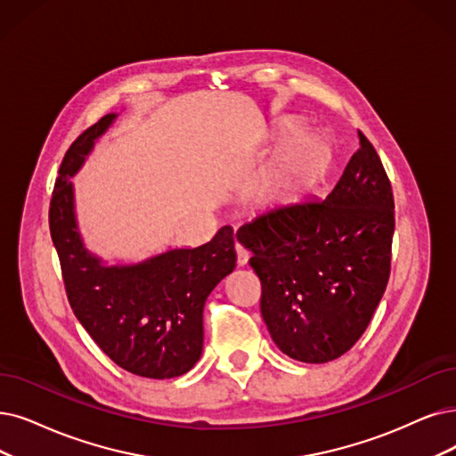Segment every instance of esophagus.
Instances as JSON below:
<instances>
[{
    "label": "esophagus",
    "mask_w": 456,
    "mask_h": 456,
    "mask_svg": "<svg viewBox=\"0 0 456 456\" xmlns=\"http://www.w3.org/2000/svg\"><path fill=\"white\" fill-rule=\"evenodd\" d=\"M235 252H238V265H240V267L247 265V264H248V258H250V252H248L245 247H241L240 243L235 245Z\"/></svg>",
    "instance_id": "34e87169"
}]
</instances>
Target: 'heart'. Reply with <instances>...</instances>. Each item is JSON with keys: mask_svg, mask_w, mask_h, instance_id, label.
Instances as JSON below:
<instances>
[{"mask_svg": "<svg viewBox=\"0 0 456 456\" xmlns=\"http://www.w3.org/2000/svg\"><path fill=\"white\" fill-rule=\"evenodd\" d=\"M327 160V145L314 133H301L289 142L284 172L299 181L314 179Z\"/></svg>", "mask_w": 456, "mask_h": 456, "instance_id": "obj_1", "label": "heart"}]
</instances>
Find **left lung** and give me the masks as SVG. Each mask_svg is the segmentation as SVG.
Listing matches in <instances>:
<instances>
[{
  "label": "left lung",
  "mask_w": 456,
  "mask_h": 456,
  "mask_svg": "<svg viewBox=\"0 0 456 456\" xmlns=\"http://www.w3.org/2000/svg\"><path fill=\"white\" fill-rule=\"evenodd\" d=\"M393 232L391 183L361 131L359 150L323 198L271 208L238 230L282 354L327 362L352 348L386 291Z\"/></svg>",
  "instance_id": "obj_1"
}]
</instances>
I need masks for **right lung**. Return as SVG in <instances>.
<instances>
[{
  "label": "right lung",
  "instance_id": "1",
  "mask_svg": "<svg viewBox=\"0 0 456 456\" xmlns=\"http://www.w3.org/2000/svg\"><path fill=\"white\" fill-rule=\"evenodd\" d=\"M116 119L104 116L65 153L50 202V235L72 313L99 348L136 376L168 379L189 372L202 355L206 299L238 262L233 230L224 226L209 243L129 264H108L91 252L78 226L72 177Z\"/></svg>",
  "mask_w": 456,
  "mask_h": 456
}]
</instances>
